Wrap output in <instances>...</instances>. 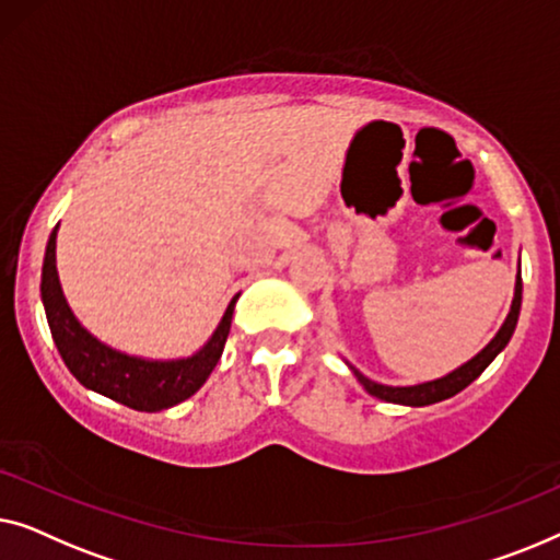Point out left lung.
<instances>
[{"instance_id": "8db88e82", "label": "left lung", "mask_w": 560, "mask_h": 560, "mask_svg": "<svg viewBox=\"0 0 560 560\" xmlns=\"http://www.w3.org/2000/svg\"><path fill=\"white\" fill-rule=\"evenodd\" d=\"M520 304H523V277H520V266H517V277H515V294H513V304H510V312L502 327L498 329V335L492 337L490 342L485 345L482 350L477 352L475 358L464 362V365L454 368L452 373L436 377V381H427V383H416V385H385L377 381H370L368 375H362L360 370L352 365V362L345 360V365L352 370V375L358 377V383L365 388L370 396L385 400V404H398V406H431L439 404V400H446L456 396V393L467 388L469 383H475L479 375L485 373V368L500 355L502 350L508 348L510 337H513L515 327H517V317H520Z\"/></svg>"}]
</instances>
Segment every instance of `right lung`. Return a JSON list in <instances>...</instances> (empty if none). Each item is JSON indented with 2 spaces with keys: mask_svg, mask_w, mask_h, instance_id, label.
Masks as SVG:
<instances>
[{
  "mask_svg": "<svg viewBox=\"0 0 560 560\" xmlns=\"http://www.w3.org/2000/svg\"><path fill=\"white\" fill-rule=\"evenodd\" d=\"M55 238H58V225L52 228L50 238H47L40 296L55 348H58L62 362H66L75 381L83 388L101 393V396L112 398L116 404L147 413L164 411V408H172L195 396L215 370L220 355H223L228 332H231L233 310L241 294L231 299L215 332L192 355L175 360L129 355V352L101 342L96 335H91L78 322L73 310H70L60 287L58 266H55Z\"/></svg>",
  "mask_w": 560,
  "mask_h": 560,
  "instance_id": "1",
  "label": "right lung"
}]
</instances>
